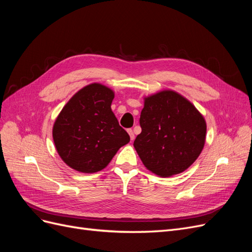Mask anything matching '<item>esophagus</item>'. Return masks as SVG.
<instances>
[{
  "mask_svg": "<svg viewBox=\"0 0 252 252\" xmlns=\"http://www.w3.org/2000/svg\"><path fill=\"white\" fill-rule=\"evenodd\" d=\"M127 132L129 133V136H130V140L133 141V140H134V133H133V131H132V129H128Z\"/></svg>",
  "mask_w": 252,
  "mask_h": 252,
  "instance_id": "1",
  "label": "esophagus"
}]
</instances>
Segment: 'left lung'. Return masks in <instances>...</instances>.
Segmentation results:
<instances>
[{
  "label": "left lung",
  "instance_id": "1",
  "mask_svg": "<svg viewBox=\"0 0 252 252\" xmlns=\"http://www.w3.org/2000/svg\"><path fill=\"white\" fill-rule=\"evenodd\" d=\"M142 132L133 146L144 166L163 178L185 171L199 158L206 140V121L194 105L173 90L144 98Z\"/></svg>",
  "mask_w": 252,
  "mask_h": 252
}]
</instances>
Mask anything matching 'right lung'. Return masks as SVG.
<instances>
[{
	"label": "right lung",
	"instance_id": "obj_1",
	"mask_svg": "<svg viewBox=\"0 0 252 252\" xmlns=\"http://www.w3.org/2000/svg\"><path fill=\"white\" fill-rule=\"evenodd\" d=\"M113 90L100 83L83 87L64 106L52 128L59 156L70 168L104 169L130 138L111 110Z\"/></svg>",
	"mask_w": 252,
	"mask_h": 252
}]
</instances>
